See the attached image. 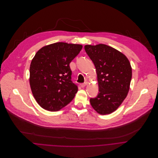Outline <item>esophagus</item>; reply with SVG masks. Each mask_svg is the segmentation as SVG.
<instances>
[{
	"instance_id": "obj_1",
	"label": "esophagus",
	"mask_w": 158,
	"mask_h": 158,
	"mask_svg": "<svg viewBox=\"0 0 158 158\" xmlns=\"http://www.w3.org/2000/svg\"><path fill=\"white\" fill-rule=\"evenodd\" d=\"M86 85H87V83H83V84L81 85V88H85Z\"/></svg>"
}]
</instances>
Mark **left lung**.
<instances>
[{
	"mask_svg": "<svg viewBox=\"0 0 158 158\" xmlns=\"http://www.w3.org/2000/svg\"><path fill=\"white\" fill-rule=\"evenodd\" d=\"M85 49L96 69L99 92L90 98L97 113L106 115L115 111L130 90L132 69L127 56L109 45H86Z\"/></svg>",
	"mask_w": 158,
	"mask_h": 158,
	"instance_id": "1",
	"label": "left lung"
}]
</instances>
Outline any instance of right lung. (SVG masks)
<instances>
[{
	"instance_id": "obj_1",
	"label": "right lung",
	"mask_w": 158,
	"mask_h": 158,
	"mask_svg": "<svg viewBox=\"0 0 158 158\" xmlns=\"http://www.w3.org/2000/svg\"><path fill=\"white\" fill-rule=\"evenodd\" d=\"M83 45L56 43L40 48L30 66V85L39 105L49 111H58L74 98L78 87L71 81L70 62Z\"/></svg>"
}]
</instances>
